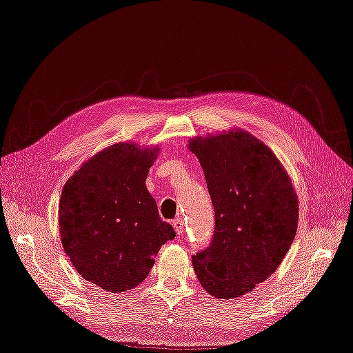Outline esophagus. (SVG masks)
<instances>
[{
  "label": "esophagus",
  "mask_w": 353,
  "mask_h": 353,
  "mask_svg": "<svg viewBox=\"0 0 353 353\" xmlns=\"http://www.w3.org/2000/svg\"><path fill=\"white\" fill-rule=\"evenodd\" d=\"M172 225H174V228H175V232L178 234H183L184 232V222H183V219L181 218H178V219H175L174 222H172Z\"/></svg>",
  "instance_id": "1"
}]
</instances>
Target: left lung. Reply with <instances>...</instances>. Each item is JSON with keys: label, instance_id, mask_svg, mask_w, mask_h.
I'll use <instances>...</instances> for the list:
<instances>
[{"label": "left lung", "instance_id": "1", "mask_svg": "<svg viewBox=\"0 0 353 353\" xmlns=\"http://www.w3.org/2000/svg\"><path fill=\"white\" fill-rule=\"evenodd\" d=\"M188 148L215 209L212 243L193 254L194 271L208 293L236 299L283 262L297 231V194L271 148L243 130L191 138Z\"/></svg>", "mask_w": 353, "mask_h": 353}]
</instances>
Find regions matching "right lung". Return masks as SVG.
<instances>
[{"label": "right lung", "mask_w": 353, "mask_h": 353, "mask_svg": "<svg viewBox=\"0 0 353 353\" xmlns=\"http://www.w3.org/2000/svg\"><path fill=\"white\" fill-rule=\"evenodd\" d=\"M157 152L116 143L87 160L63 187V250L83 280L108 292L123 293L143 283L159 249L175 237L145 187Z\"/></svg>", "instance_id": "obj_1"}]
</instances>
